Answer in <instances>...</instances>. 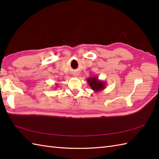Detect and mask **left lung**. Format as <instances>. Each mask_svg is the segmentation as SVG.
<instances>
[{"label":"left lung","mask_w":159,"mask_h":159,"mask_svg":"<svg viewBox=\"0 0 159 159\" xmlns=\"http://www.w3.org/2000/svg\"><path fill=\"white\" fill-rule=\"evenodd\" d=\"M91 89L95 92H98L106 88V83L99 80L98 77H89L87 80Z\"/></svg>","instance_id":"8db88e82"}]
</instances>
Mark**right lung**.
Here are the masks:
<instances>
[{
  "mask_svg": "<svg viewBox=\"0 0 159 159\" xmlns=\"http://www.w3.org/2000/svg\"><path fill=\"white\" fill-rule=\"evenodd\" d=\"M55 85H58V84H55Z\"/></svg>",
  "mask_w": 159,
  "mask_h": 159,
  "instance_id": "right-lung-1",
  "label": "right lung"
}]
</instances>
